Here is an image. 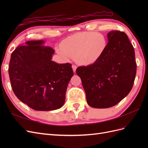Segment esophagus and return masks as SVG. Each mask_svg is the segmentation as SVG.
I'll return each mask as SVG.
<instances>
[{
    "label": "esophagus",
    "instance_id": "obj_1",
    "mask_svg": "<svg viewBox=\"0 0 148 148\" xmlns=\"http://www.w3.org/2000/svg\"><path fill=\"white\" fill-rule=\"evenodd\" d=\"M72 69H73V70L74 72H75L76 70H77V66H76V65H72Z\"/></svg>",
    "mask_w": 148,
    "mask_h": 148
}]
</instances>
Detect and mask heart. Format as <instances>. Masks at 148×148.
I'll return each instance as SVG.
<instances>
[{
	"instance_id": "obj_1",
	"label": "heart",
	"mask_w": 148,
	"mask_h": 148,
	"mask_svg": "<svg viewBox=\"0 0 148 148\" xmlns=\"http://www.w3.org/2000/svg\"><path fill=\"white\" fill-rule=\"evenodd\" d=\"M107 46V39L102 34L83 32L65 39L62 44V48H56V52L65 60L74 56L78 64L90 65L101 59Z\"/></svg>"
}]
</instances>
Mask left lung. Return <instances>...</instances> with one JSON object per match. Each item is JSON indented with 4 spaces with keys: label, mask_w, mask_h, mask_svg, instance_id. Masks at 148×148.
Wrapping results in <instances>:
<instances>
[{
    "label": "left lung",
    "mask_w": 148,
    "mask_h": 148,
    "mask_svg": "<svg viewBox=\"0 0 148 148\" xmlns=\"http://www.w3.org/2000/svg\"><path fill=\"white\" fill-rule=\"evenodd\" d=\"M108 43L96 64L77 68L88 104L94 108H109L117 104L132 90L136 73L135 50L123 32L107 33Z\"/></svg>",
    "instance_id": "obj_1"
}]
</instances>
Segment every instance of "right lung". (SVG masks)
Returning a JSON list of instances; mask_svg holds the SVG:
<instances>
[{
	"instance_id": "obj_1",
	"label": "right lung",
	"mask_w": 148,
	"mask_h": 148,
	"mask_svg": "<svg viewBox=\"0 0 148 148\" xmlns=\"http://www.w3.org/2000/svg\"><path fill=\"white\" fill-rule=\"evenodd\" d=\"M43 40L29 41L11 55L8 69L15 96L35 110L49 111L64 106L67 86L73 71L69 63L52 60L54 51Z\"/></svg>"
}]
</instances>
